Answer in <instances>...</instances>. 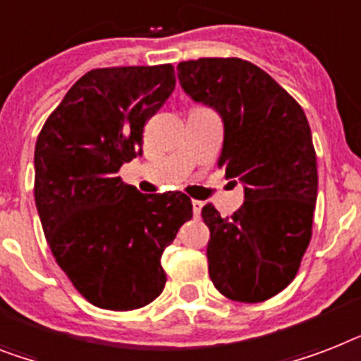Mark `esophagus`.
I'll return each mask as SVG.
<instances>
[{
    "instance_id": "esophagus-1",
    "label": "esophagus",
    "mask_w": 361,
    "mask_h": 361,
    "mask_svg": "<svg viewBox=\"0 0 361 361\" xmlns=\"http://www.w3.org/2000/svg\"><path fill=\"white\" fill-rule=\"evenodd\" d=\"M202 206H204V204H202L200 200H192V213H195V216H200Z\"/></svg>"
}]
</instances>
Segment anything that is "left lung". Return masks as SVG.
Masks as SVG:
<instances>
[{"instance_id": "1", "label": "left lung", "mask_w": 361, "mask_h": 361, "mask_svg": "<svg viewBox=\"0 0 361 361\" xmlns=\"http://www.w3.org/2000/svg\"><path fill=\"white\" fill-rule=\"evenodd\" d=\"M185 94L224 124L219 166L245 187V202L222 219L207 204V263L213 286L237 302H263L297 276L317 200V157L302 107L256 64L207 57L178 64Z\"/></svg>"}]
</instances>
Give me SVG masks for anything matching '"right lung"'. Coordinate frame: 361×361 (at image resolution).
I'll return each instance as SVG.
<instances>
[{"label":"right lung","instance_id":"right-lung-1","mask_svg":"<svg viewBox=\"0 0 361 361\" xmlns=\"http://www.w3.org/2000/svg\"><path fill=\"white\" fill-rule=\"evenodd\" d=\"M176 87L172 64L90 70L49 114L35 146V204L55 262L90 304L137 310L166 282L161 256L192 219L180 190L142 195L120 166Z\"/></svg>","mask_w":361,"mask_h":361}]
</instances>
